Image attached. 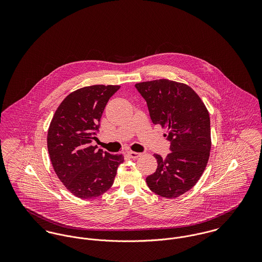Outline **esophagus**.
Instances as JSON below:
<instances>
[{"mask_svg": "<svg viewBox=\"0 0 262 262\" xmlns=\"http://www.w3.org/2000/svg\"><path fill=\"white\" fill-rule=\"evenodd\" d=\"M127 154L129 155L130 158H133V159L138 158L139 156H141V153H139V152H134V151H128Z\"/></svg>", "mask_w": 262, "mask_h": 262, "instance_id": "1", "label": "esophagus"}]
</instances>
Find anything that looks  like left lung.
I'll list each match as a JSON object with an SVG mask.
<instances>
[{
    "label": "left lung",
    "mask_w": 262,
    "mask_h": 262,
    "mask_svg": "<svg viewBox=\"0 0 262 262\" xmlns=\"http://www.w3.org/2000/svg\"><path fill=\"white\" fill-rule=\"evenodd\" d=\"M147 103L153 124L166 128L170 153L165 158L154 154L156 171L146 178L156 194L174 199L193 187L203 174L210 156L209 112L196 93L187 84L155 79L135 84Z\"/></svg>",
    "instance_id": "left-lung-1"
}]
</instances>
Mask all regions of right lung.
I'll list each match as a JSON object with an SVG mask.
<instances>
[{"instance_id": "add662e5", "label": "right lung", "mask_w": 262, "mask_h": 262, "mask_svg": "<svg viewBox=\"0 0 262 262\" xmlns=\"http://www.w3.org/2000/svg\"><path fill=\"white\" fill-rule=\"evenodd\" d=\"M120 85L95 84L71 93L50 122L47 148L60 182L75 196L93 199L112 187L122 154L97 150L91 143L104 109Z\"/></svg>"}]
</instances>
